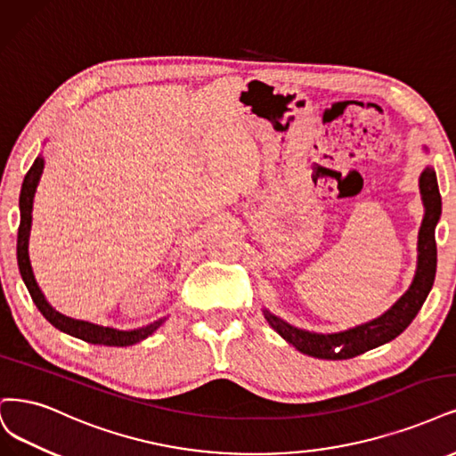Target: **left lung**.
<instances>
[{
    "label": "left lung",
    "mask_w": 456,
    "mask_h": 456,
    "mask_svg": "<svg viewBox=\"0 0 456 456\" xmlns=\"http://www.w3.org/2000/svg\"><path fill=\"white\" fill-rule=\"evenodd\" d=\"M425 151L428 149L425 147ZM419 188L422 206H425V216H422V224L419 230L417 272L411 287L405 290L400 300L388 311H385L381 317L336 334L307 332V330L296 328L275 317L268 309H264L265 321L270 322V326L282 339L309 356L322 360H347L392 341L411 324L419 309L425 304L428 292L432 290L436 277L437 248L434 230L439 221V215H442V196H439L434 167L427 166L425 171H422L419 177Z\"/></svg>",
    "instance_id": "obj_1"
}]
</instances>
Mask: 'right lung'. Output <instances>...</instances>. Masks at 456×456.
<instances>
[{"instance_id": "right-lung-1", "label": "right lung", "mask_w": 456, "mask_h": 456, "mask_svg": "<svg viewBox=\"0 0 456 456\" xmlns=\"http://www.w3.org/2000/svg\"><path fill=\"white\" fill-rule=\"evenodd\" d=\"M45 160L39 154L34 166L29 167V171L24 177L22 183V191H20V200H19V208H20V226H19V240H17V258H19V270L22 275L24 285L31 296V300L37 305L41 311V315L49 321L54 328H58L60 332H66L73 338H78L83 341L94 343V345H107V347H128V345L143 341L149 338L156 328H159L164 319L154 321L143 328L137 330H117V328H109V326H100L94 322L86 321H77L71 317L61 315L58 313L49 302H46L45 294L41 292L34 270H31L29 264V255H28V243H29V230H31V211H34V196L37 191V184L43 174Z\"/></svg>"}]
</instances>
